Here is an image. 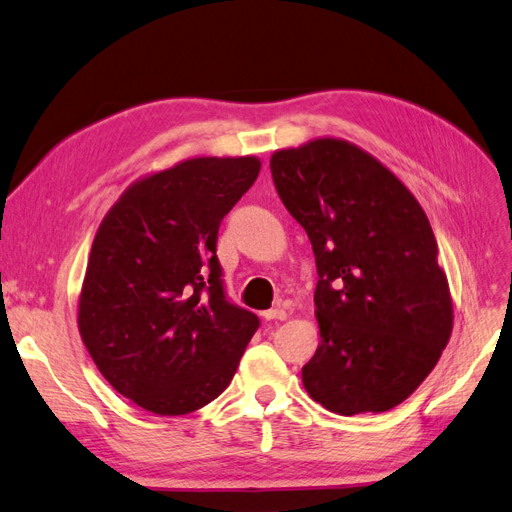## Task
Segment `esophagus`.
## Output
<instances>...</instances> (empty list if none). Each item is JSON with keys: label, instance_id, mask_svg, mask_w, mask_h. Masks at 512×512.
Masks as SVG:
<instances>
[{"label": "esophagus", "instance_id": "34e87169", "mask_svg": "<svg viewBox=\"0 0 512 512\" xmlns=\"http://www.w3.org/2000/svg\"><path fill=\"white\" fill-rule=\"evenodd\" d=\"M262 316H264L266 320H285V318H287L285 310H281V308H275V310H266V312H262Z\"/></svg>", "mask_w": 512, "mask_h": 512}]
</instances>
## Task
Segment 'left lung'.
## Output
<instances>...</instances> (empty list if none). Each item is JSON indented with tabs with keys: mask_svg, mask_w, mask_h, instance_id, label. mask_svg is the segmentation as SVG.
<instances>
[{
	"mask_svg": "<svg viewBox=\"0 0 512 512\" xmlns=\"http://www.w3.org/2000/svg\"><path fill=\"white\" fill-rule=\"evenodd\" d=\"M270 171L316 258L320 345L302 368L308 395L339 415L397 407L434 370L453 330L424 208L347 140L277 150Z\"/></svg>",
	"mask_w": 512,
	"mask_h": 512,
	"instance_id": "obj_1",
	"label": "left lung"
}]
</instances>
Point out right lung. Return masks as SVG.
<instances>
[{
	"label": "right lung",
	"mask_w": 512,
	"mask_h": 512,
	"mask_svg": "<svg viewBox=\"0 0 512 512\" xmlns=\"http://www.w3.org/2000/svg\"><path fill=\"white\" fill-rule=\"evenodd\" d=\"M256 157H198L132 184L103 219L78 304L80 337L119 395L157 415L217 399L260 326L225 293L223 217Z\"/></svg>",
	"instance_id": "1"
}]
</instances>
